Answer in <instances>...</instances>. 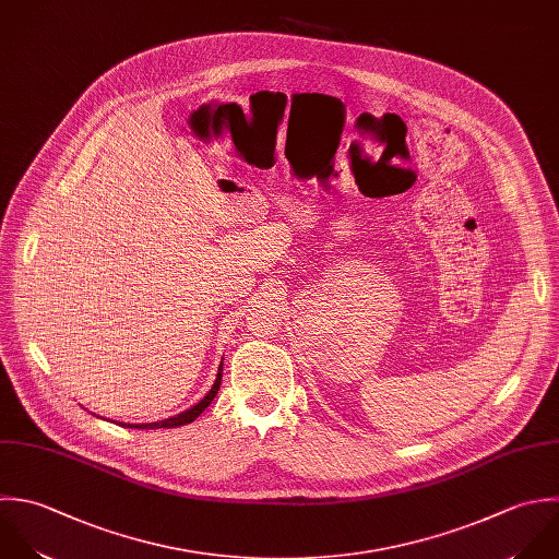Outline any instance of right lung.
<instances>
[{
	"mask_svg": "<svg viewBox=\"0 0 559 559\" xmlns=\"http://www.w3.org/2000/svg\"><path fill=\"white\" fill-rule=\"evenodd\" d=\"M219 383H222V364H219V370H217V377H215V383H213V388L209 390V394L200 401V403H195L191 409H187V412H180L178 416H171V418H167V420H158V423H147V425H121V427H130V429H171V427H182V425H189V423H193L209 405H211V401L215 399V394L219 392Z\"/></svg>",
	"mask_w": 559,
	"mask_h": 559,
	"instance_id": "add662e5",
	"label": "right lung"
}]
</instances>
